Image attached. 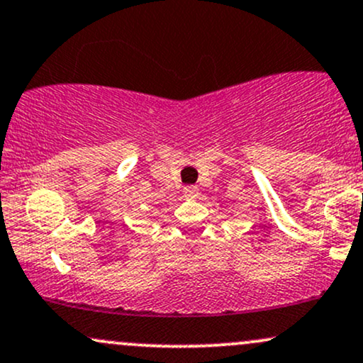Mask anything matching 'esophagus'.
<instances>
[{"label": "esophagus", "instance_id": "1", "mask_svg": "<svg viewBox=\"0 0 363 363\" xmlns=\"http://www.w3.org/2000/svg\"><path fill=\"white\" fill-rule=\"evenodd\" d=\"M184 194L187 196V198H196V196H198V187L196 186L184 187Z\"/></svg>", "mask_w": 363, "mask_h": 363}]
</instances>
